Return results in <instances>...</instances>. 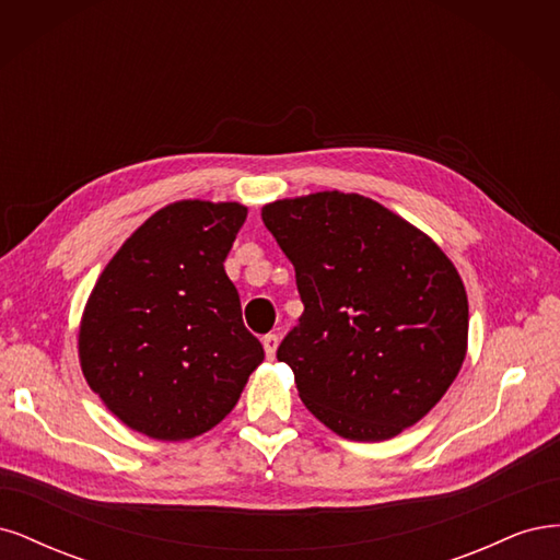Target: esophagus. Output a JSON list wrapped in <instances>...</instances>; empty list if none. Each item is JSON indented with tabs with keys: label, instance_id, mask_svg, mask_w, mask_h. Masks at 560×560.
Listing matches in <instances>:
<instances>
[{
	"label": "esophagus",
	"instance_id": "34e87169",
	"mask_svg": "<svg viewBox=\"0 0 560 560\" xmlns=\"http://www.w3.org/2000/svg\"><path fill=\"white\" fill-rule=\"evenodd\" d=\"M261 343H264V350H266V358L273 360L276 358V350H278V343H280L278 334H266Z\"/></svg>",
	"mask_w": 560,
	"mask_h": 560
}]
</instances>
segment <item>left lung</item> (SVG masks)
I'll list each match as a JSON object with an SVG mask.
<instances>
[{
	"label": "left lung",
	"instance_id": "obj_1",
	"mask_svg": "<svg viewBox=\"0 0 560 560\" xmlns=\"http://www.w3.org/2000/svg\"><path fill=\"white\" fill-rule=\"evenodd\" d=\"M303 301L278 360L306 409L350 442H385L428 416L467 354L460 273L428 233L360 194L261 208Z\"/></svg>",
	"mask_w": 560,
	"mask_h": 560
}]
</instances>
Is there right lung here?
I'll use <instances>...</instances> for the list:
<instances>
[{
  "label": "right lung",
  "instance_id": "obj_1",
  "mask_svg": "<svg viewBox=\"0 0 560 560\" xmlns=\"http://www.w3.org/2000/svg\"><path fill=\"white\" fill-rule=\"evenodd\" d=\"M245 219L241 202H171L100 273L81 315L79 362L130 430L159 442L212 430L264 362L224 270Z\"/></svg>",
  "mask_w": 560,
  "mask_h": 560
}]
</instances>
